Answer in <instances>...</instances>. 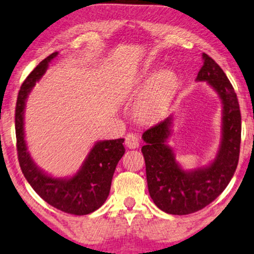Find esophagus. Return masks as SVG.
<instances>
[{
	"mask_svg": "<svg viewBox=\"0 0 254 254\" xmlns=\"http://www.w3.org/2000/svg\"><path fill=\"white\" fill-rule=\"evenodd\" d=\"M125 144L128 148H136L139 145V139L135 134H128L125 138Z\"/></svg>",
	"mask_w": 254,
	"mask_h": 254,
	"instance_id": "obj_1",
	"label": "esophagus"
}]
</instances>
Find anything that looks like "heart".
Segmentation results:
<instances>
[{
    "label": "heart",
    "mask_w": 254,
    "mask_h": 254,
    "mask_svg": "<svg viewBox=\"0 0 254 254\" xmlns=\"http://www.w3.org/2000/svg\"><path fill=\"white\" fill-rule=\"evenodd\" d=\"M177 74L171 68L159 72L153 69L147 74V82L151 90L138 106L139 114L144 117H151L161 112L168 102V99L177 85Z\"/></svg>",
    "instance_id": "heart-1"
}]
</instances>
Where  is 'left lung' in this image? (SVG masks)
Here are the masks:
<instances>
[{
    "label": "left lung",
    "instance_id": "1",
    "mask_svg": "<svg viewBox=\"0 0 254 254\" xmlns=\"http://www.w3.org/2000/svg\"><path fill=\"white\" fill-rule=\"evenodd\" d=\"M203 65L196 81L207 82L222 100V138L217 154L209 165L184 170L176 161L171 136L172 117L149 127L142 138L149 196L161 210L188 215L202 209L221 194L234 176L241 144V112L238 97L223 69L202 54Z\"/></svg>",
    "mask_w": 254,
    "mask_h": 254
}]
</instances>
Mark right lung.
<instances>
[{
  "mask_svg": "<svg viewBox=\"0 0 254 254\" xmlns=\"http://www.w3.org/2000/svg\"><path fill=\"white\" fill-rule=\"evenodd\" d=\"M55 52L37 65L20 88L15 107V136L20 168L32 189L49 205L70 215H88L100 208L110 192L116 166L125 154L124 138L99 140L78 171L69 178H53L31 159L24 139V108L29 93L55 58Z\"/></svg>",
  "mask_w": 254,
  "mask_h": 254,
  "instance_id": "right-lung-1",
  "label": "right lung"
}]
</instances>
